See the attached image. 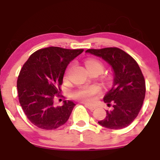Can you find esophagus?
<instances>
[{
    "mask_svg": "<svg viewBox=\"0 0 160 160\" xmlns=\"http://www.w3.org/2000/svg\"><path fill=\"white\" fill-rule=\"evenodd\" d=\"M85 104V106L87 108H89V110H91V111H92V110H94V109H95V106H92V105H91V104Z\"/></svg>",
    "mask_w": 160,
    "mask_h": 160,
    "instance_id": "esophagus-1",
    "label": "esophagus"
}]
</instances>
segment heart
<instances>
[{
	"label": "heart",
	"mask_w": 160,
	"mask_h": 160,
	"mask_svg": "<svg viewBox=\"0 0 160 160\" xmlns=\"http://www.w3.org/2000/svg\"><path fill=\"white\" fill-rule=\"evenodd\" d=\"M86 68L88 71L89 70H97L100 72H102L104 69V66L98 60L95 59H88L85 63ZM100 89L97 86H84L80 88L79 90L74 92V97L79 100L84 102L91 103L95 100V96L97 92H98Z\"/></svg>",
	"instance_id": "obj_1"
}]
</instances>
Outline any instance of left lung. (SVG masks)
Listing matches in <instances>:
<instances>
[{
    "mask_svg": "<svg viewBox=\"0 0 160 160\" xmlns=\"http://www.w3.org/2000/svg\"><path fill=\"white\" fill-rule=\"evenodd\" d=\"M86 53L102 58L113 70L112 87L104 102L113 109L106 111L107 116L98 124L111 129L129 126L137 117L145 97V80L140 68L132 56L117 47L87 49Z\"/></svg>",
    "mask_w": 160,
    "mask_h": 160,
    "instance_id": "obj_1",
    "label": "left lung"
}]
</instances>
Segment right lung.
Here are the masks:
<instances>
[{
	"label": "right lung",
	"instance_id": "obj_1",
	"mask_svg": "<svg viewBox=\"0 0 160 160\" xmlns=\"http://www.w3.org/2000/svg\"><path fill=\"white\" fill-rule=\"evenodd\" d=\"M83 49L57 47L41 49L31 55L17 80L19 103L28 119L42 129L52 130L67 122L75 104L65 101L55 107V95L60 93L65 70Z\"/></svg>",
	"mask_w": 160,
	"mask_h": 160
}]
</instances>
